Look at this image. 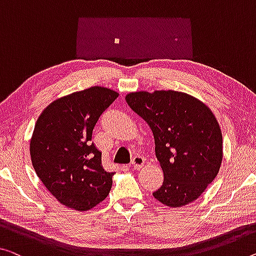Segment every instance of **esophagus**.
<instances>
[{
    "label": "esophagus",
    "mask_w": 256,
    "mask_h": 256,
    "mask_svg": "<svg viewBox=\"0 0 256 256\" xmlns=\"http://www.w3.org/2000/svg\"><path fill=\"white\" fill-rule=\"evenodd\" d=\"M132 166L135 169H140L144 166V158L142 156H136L132 161Z\"/></svg>",
    "instance_id": "obj_1"
}]
</instances>
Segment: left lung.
<instances>
[{
  "label": "left lung",
  "mask_w": 256,
  "mask_h": 256,
  "mask_svg": "<svg viewBox=\"0 0 256 256\" xmlns=\"http://www.w3.org/2000/svg\"><path fill=\"white\" fill-rule=\"evenodd\" d=\"M126 102L154 137L164 183L153 196L168 207L198 199L218 174L223 159L222 132L210 108L175 90L129 92Z\"/></svg>",
  "instance_id": "8db88e82"
}]
</instances>
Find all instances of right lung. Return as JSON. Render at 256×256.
I'll use <instances>...</instances> for the list:
<instances>
[{
  "label": "right lung",
  "mask_w": 256,
  "mask_h": 256,
  "mask_svg": "<svg viewBox=\"0 0 256 256\" xmlns=\"http://www.w3.org/2000/svg\"><path fill=\"white\" fill-rule=\"evenodd\" d=\"M119 94L92 87L54 100L35 124L30 143L38 178L62 205L78 212L95 207L110 194L112 176L92 143L94 127Z\"/></svg>",
  "instance_id": "1"
}]
</instances>
